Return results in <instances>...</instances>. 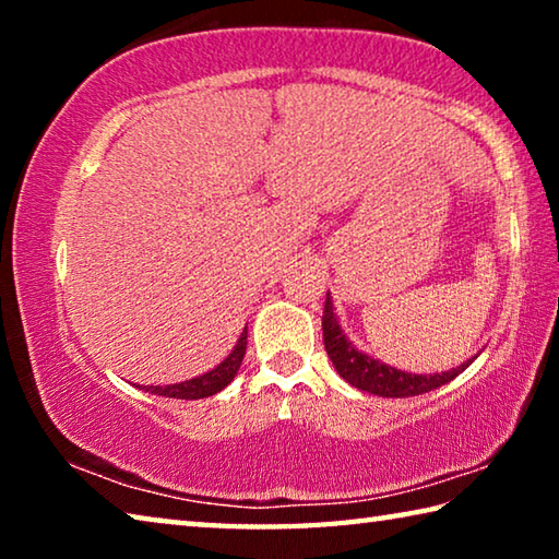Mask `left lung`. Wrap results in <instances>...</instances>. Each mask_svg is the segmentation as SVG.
Instances as JSON below:
<instances>
[{
	"mask_svg": "<svg viewBox=\"0 0 559 559\" xmlns=\"http://www.w3.org/2000/svg\"><path fill=\"white\" fill-rule=\"evenodd\" d=\"M323 343H325L328 357L333 359L337 374L343 377L345 382H349L362 392H370L377 396H394V400L437 390V386L451 382L453 377H459L471 365L468 359V362H463L461 367H456V370H449L441 374L439 372L412 374V372L394 370L392 365H384L380 359L359 353V349H355V345L345 337L343 330H340L337 318L333 316V300H330V293L323 308Z\"/></svg>",
	"mask_w": 559,
	"mask_h": 559,
	"instance_id": "8db88e82",
	"label": "left lung"
}]
</instances>
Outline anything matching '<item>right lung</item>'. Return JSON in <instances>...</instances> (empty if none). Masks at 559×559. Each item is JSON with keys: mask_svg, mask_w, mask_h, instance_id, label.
I'll return each mask as SVG.
<instances>
[{"mask_svg": "<svg viewBox=\"0 0 559 559\" xmlns=\"http://www.w3.org/2000/svg\"><path fill=\"white\" fill-rule=\"evenodd\" d=\"M246 355V328L239 337V343L231 349V355L224 359L222 365H216L212 372L202 377H194V380L179 382V384H167V386H147V392L169 396V400H204V396H212L222 392L226 384L234 380V374L239 372L241 359Z\"/></svg>", "mask_w": 559, "mask_h": 559, "instance_id": "right-lung-1", "label": "right lung"}]
</instances>
